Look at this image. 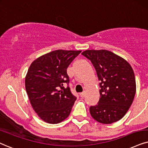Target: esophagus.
Segmentation results:
<instances>
[{"mask_svg": "<svg viewBox=\"0 0 148 148\" xmlns=\"http://www.w3.org/2000/svg\"><path fill=\"white\" fill-rule=\"evenodd\" d=\"M80 97H81V98H84V97H85V91H83V92L80 93Z\"/></svg>", "mask_w": 148, "mask_h": 148, "instance_id": "obj_1", "label": "esophagus"}]
</instances>
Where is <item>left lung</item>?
Wrapping results in <instances>:
<instances>
[{
  "instance_id": "8db88e82",
  "label": "left lung",
  "mask_w": 148,
  "mask_h": 148,
  "mask_svg": "<svg viewBox=\"0 0 148 148\" xmlns=\"http://www.w3.org/2000/svg\"><path fill=\"white\" fill-rule=\"evenodd\" d=\"M82 55L89 59L100 80V100L91 106L89 112L95 120L109 124L125 115L136 93L134 74L124 59L106 50H87Z\"/></svg>"
}]
</instances>
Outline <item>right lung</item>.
Returning a JSON list of instances; mask_svg holds the SVG:
<instances>
[{"mask_svg": "<svg viewBox=\"0 0 148 148\" xmlns=\"http://www.w3.org/2000/svg\"><path fill=\"white\" fill-rule=\"evenodd\" d=\"M80 52L54 50L30 65L25 78L26 91L34 111L46 122L58 124L70 114L76 97L69 87L67 69Z\"/></svg>", "mask_w": 148, "mask_h": 148, "instance_id": "1", "label": "right lung"}]
</instances>
